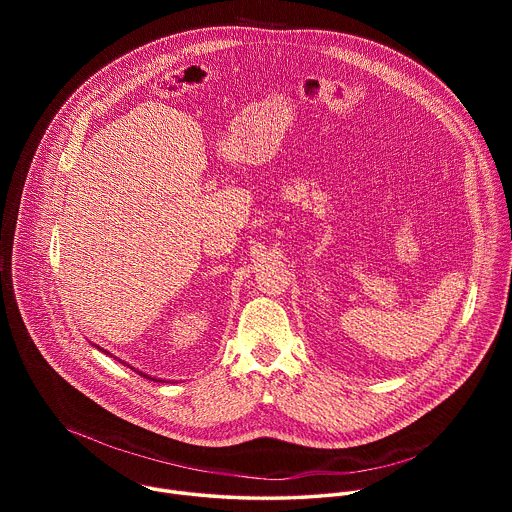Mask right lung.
<instances>
[{
  "label": "right lung",
  "instance_id": "1",
  "mask_svg": "<svg viewBox=\"0 0 512 512\" xmlns=\"http://www.w3.org/2000/svg\"><path fill=\"white\" fill-rule=\"evenodd\" d=\"M93 346H97V344H93ZM97 348H99V346H97ZM99 350H101V352H107V350H103V348H99ZM107 354H109V352H107ZM109 356H111V354H109ZM123 364H125V367H129V364H127V362H123ZM129 369H131V371H135L133 367H129ZM135 373H139L141 377H148V379H152V381H162V379H156V377H150V375H145V373H141V371H135Z\"/></svg>",
  "mask_w": 512,
  "mask_h": 512
}]
</instances>
